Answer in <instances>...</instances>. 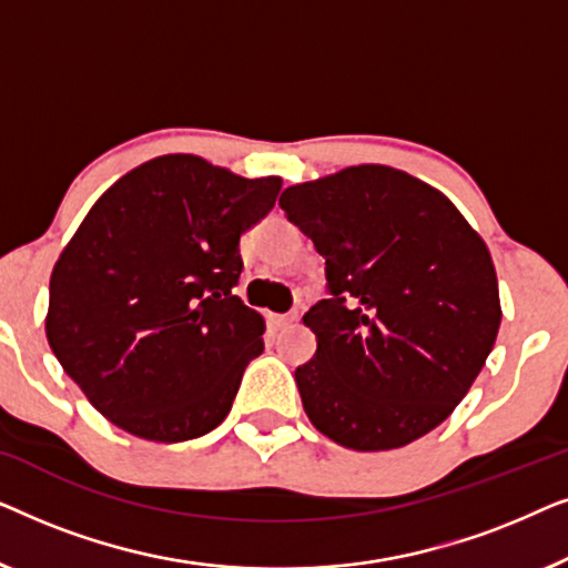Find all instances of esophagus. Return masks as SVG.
Returning a JSON list of instances; mask_svg holds the SVG:
<instances>
[{"instance_id":"obj_1","label":"esophagus","mask_w":568,"mask_h":568,"mask_svg":"<svg viewBox=\"0 0 568 568\" xmlns=\"http://www.w3.org/2000/svg\"><path fill=\"white\" fill-rule=\"evenodd\" d=\"M294 317H290V315H268V323H271V328L274 331H278V328H284L286 323H292Z\"/></svg>"}]
</instances>
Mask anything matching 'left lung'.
Listing matches in <instances>:
<instances>
[{"label":"left lung","instance_id":"8db88e82","mask_svg":"<svg viewBox=\"0 0 568 568\" xmlns=\"http://www.w3.org/2000/svg\"><path fill=\"white\" fill-rule=\"evenodd\" d=\"M278 206L325 258L331 292L302 317L317 338L294 372L307 418L356 453L429 434L470 390L499 333L484 237L445 193L387 165L290 185Z\"/></svg>","mask_w":568,"mask_h":568}]
</instances>
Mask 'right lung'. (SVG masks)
<instances>
[{"mask_svg": "<svg viewBox=\"0 0 568 568\" xmlns=\"http://www.w3.org/2000/svg\"><path fill=\"white\" fill-rule=\"evenodd\" d=\"M278 191L276 175L162 154L92 204L53 266L45 338L108 422L162 445L224 422L266 331L232 294L240 235Z\"/></svg>", "mask_w": 568, "mask_h": 568, "instance_id": "obj_1", "label": "right lung"}]
</instances>
